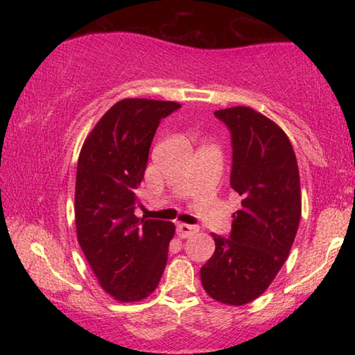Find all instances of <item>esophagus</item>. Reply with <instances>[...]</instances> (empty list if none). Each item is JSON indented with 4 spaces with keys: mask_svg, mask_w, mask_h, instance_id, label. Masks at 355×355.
Masks as SVG:
<instances>
[{
    "mask_svg": "<svg viewBox=\"0 0 355 355\" xmlns=\"http://www.w3.org/2000/svg\"><path fill=\"white\" fill-rule=\"evenodd\" d=\"M177 232H178V236L180 238H189V236L196 235V233L199 232V227H197V225H188V224H180L177 227Z\"/></svg>",
    "mask_w": 355,
    "mask_h": 355,
    "instance_id": "obj_1",
    "label": "esophagus"
}]
</instances>
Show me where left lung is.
Listing matches in <instances>:
<instances>
[{
	"mask_svg": "<svg viewBox=\"0 0 355 355\" xmlns=\"http://www.w3.org/2000/svg\"><path fill=\"white\" fill-rule=\"evenodd\" d=\"M232 135L230 186L243 197L230 236L214 235L216 250L200 269L208 296L244 305L266 291L284 266L300 220L296 155L277 123L248 106L214 112Z\"/></svg>",
	"mask_w": 355,
	"mask_h": 355,
	"instance_id": "8db88e82",
	"label": "left lung"
}]
</instances>
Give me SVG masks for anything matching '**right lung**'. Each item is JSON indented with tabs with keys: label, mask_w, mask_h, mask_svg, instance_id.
I'll use <instances>...</instances> for the list:
<instances>
[{
	"label": "right lung",
	"mask_w": 355,
	"mask_h": 355,
	"mask_svg": "<svg viewBox=\"0 0 355 355\" xmlns=\"http://www.w3.org/2000/svg\"><path fill=\"white\" fill-rule=\"evenodd\" d=\"M180 103L117 101L83 144L76 169V236L101 288L120 302H137L159 284L175 225L135 216L156 128Z\"/></svg>",
	"instance_id": "add662e5"
}]
</instances>
